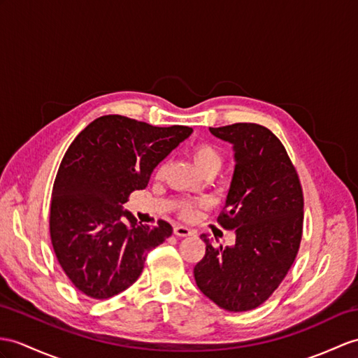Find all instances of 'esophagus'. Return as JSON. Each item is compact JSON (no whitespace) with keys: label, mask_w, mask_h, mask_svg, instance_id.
I'll list each match as a JSON object with an SVG mask.
<instances>
[{"label":"esophagus","mask_w":358,"mask_h":358,"mask_svg":"<svg viewBox=\"0 0 358 358\" xmlns=\"http://www.w3.org/2000/svg\"><path fill=\"white\" fill-rule=\"evenodd\" d=\"M173 232L176 234L178 237H189V235L193 234V231H191L189 228H187V226H184V224H176V226H174Z\"/></svg>","instance_id":"esophagus-1"}]
</instances>
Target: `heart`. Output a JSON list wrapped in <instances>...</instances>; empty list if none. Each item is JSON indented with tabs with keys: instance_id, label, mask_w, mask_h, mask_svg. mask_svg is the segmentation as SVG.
Returning <instances> with one entry per match:
<instances>
[{
	"instance_id": "heart-1",
	"label": "heart",
	"mask_w": 358,
	"mask_h": 358,
	"mask_svg": "<svg viewBox=\"0 0 358 358\" xmlns=\"http://www.w3.org/2000/svg\"><path fill=\"white\" fill-rule=\"evenodd\" d=\"M191 156H193L194 165H196V169H197L199 171H202V170L209 169V167L220 169V165H222L220 152L217 150L214 145L208 144V143H202V144L194 145L193 150H191ZM165 169H167V164H165V162L159 164L158 170H156V174H158V176H162ZM184 214H185V215H191V214H193V208H191V206H185V208H184Z\"/></svg>"
}]
</instances>
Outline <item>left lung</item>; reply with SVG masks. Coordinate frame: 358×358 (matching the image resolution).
<instances>
[{
  "label": "left lung",
  "instance_id": "left-lung-1",
  "mask_svg": "<svg viewBox=\"0 0 358 358\" xmlns=\"http://www.w3.org/2000/svg\"><path fill=\"white\" fill-rule=\"evenodd\" d=\"M209 132L234 150L235 169L219 222L235 229V245L214 248L203 234L206 252L194 280L220 308L254 310L278 289L299 250L302 188L284 145L267 127L237 123Z\"/></svg>",
  "mask_w": 358,
  "mask_h": 358
}]
</instances>
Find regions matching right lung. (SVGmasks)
Here are the masks:
<instances>
[{"label": "right lung", "mask_w": 358, "mask_h": 358, "mask_svg": "<svg viewBox=\"0 0 358 358\" xmlns=\"http://www.w3.org/2000/svg\"><path fill=\"white\" fill-rule=\"evenodd\" d=\"M191 134L188 126L103 115L68 147L51 193L50 235L59 264L86 296L108 299L126 290L147 254L171 235L170 223L141 224L123 205Z\"/></svg>", "instance_id": "right-lung-1"}]
</instances>
